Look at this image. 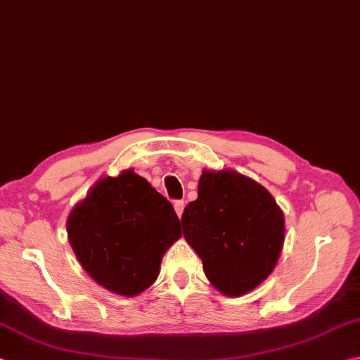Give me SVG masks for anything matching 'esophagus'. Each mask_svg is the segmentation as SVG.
<instances>
[{"instance_id":"1","label":"esophagus","mask_w":360,"mask_h":360,"mask_svg":"<svg viewBox=\"0 0 360 360\" xmlns=\"http://www.w3.org/2000/svg\"><path fill=\"white\" fill-rule=\"evenodd\" d=\"M173 206H174V210H176V214H178V217L181 218L182 212H184L186 202H184V201H182V200H178V201H174V202H173Z\"/></svg>"}]
</instances>
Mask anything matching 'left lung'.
<instances>
[{"label": "left lung", "mask_w": 360, "mask_h": 360, "mask_svg": "<svg viewBox=\"0 0 360 360\" xmlns=\"http://www.w3.org/2000/svg\"><path fill=\"white\" fill-rule=\"evenodd\" d=\"M181 223L210 284L226 297L264 283L284 245V215L271 193L234 170H204Z\"/></svg>", "instance_id": "left-lung-1"}]
</instances>
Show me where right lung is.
I'll return each instance as SVG.
<instances>
[{
    "instance_id": "right-lung-1",
    "label": "right lung",
    "mask_w": 360,
    "mask_h": 360,
    "mask_svg": "<svg viewBox=\"0 0 360 360\" xmlns=\"http://www.w3.org/2000/svg\"><path fill=\"white\" fill-rule=\"evenodd\" d=\"M67 232L90 278L123 297L158 279L165 251L182 236L172 202L132 170L98 181L70 212Z\"/></svg>"
}]
</instances>
